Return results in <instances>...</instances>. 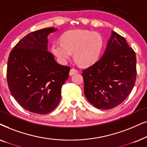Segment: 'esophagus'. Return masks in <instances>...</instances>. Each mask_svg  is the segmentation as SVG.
<instances>
[{
	"mask_svg": "<svg viewBox=\"0 0 147 147\" xmlns=\"http://www.w3.org/2000/svg\"><path fill=\"white\" fill-rule=\"evenodd\" d=\"M77 72H78V70L77 69H75V68H71V69L70 70L69 75L70 76H72V75H75V74L77 73Z\"/></svg>",
	"mask_w": 147,
	"mask_h": 147,
	"instance_id": "obj_1",
	"label": "esophagus"
}]
</instances>
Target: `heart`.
Here are the masks:
<instances>
[{
    "instance_id": "obj_1",
    "label": "heart",
    "mask_w": 147,
    "mask_h": 147,
    "mask_svg": "<svg viewBox=\"0 0 147 147\" xmlns=\"http://www.w3.org/2000/svg\"><path fill=\"white\" fill-rule=\"evenodd\" d=\"M103 41L99 33L75 29L66 32L61 42H54L52 52L61 63H66L74 53V58L81 66H88L98 60Z\"/></svg>"
}]
</instances>
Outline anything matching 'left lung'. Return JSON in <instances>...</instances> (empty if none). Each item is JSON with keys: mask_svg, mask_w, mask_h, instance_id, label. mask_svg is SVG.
<instances>
[{"mask_svg": "<svg viewBox=\"0 0 147 147\" xmlns=\"http://www.w3.org/2000/svg\"><path fill=\"white\" fill-rule=\"evenodd\" d=\"M136 54L126 40L111 31L103 56L84 70V93L98 109H109L122 103L134 87Z\"/></svg>", "mask_w": 147, "mask_h": 147, "instance_id": "left-lung-1", "label": "left lung"}]
</instances>
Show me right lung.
Instances as JSON below:
<instances>
[{"label":"right lung","mask_w":147,"mask_h":147,"mask_svg":"<svg viewBox=\"0 0 147 147\" xmlns=\"http://www.w3.org/2000/svg\"><path fill=\"white\" fill-rule=\"evenodd\" d=\"M57 29L48 27L28 34L15 45L8 59L11 95L25 109L38 114L56 108L69 76L70 67L57 63L48 51V36Z\"/></svg>","instance_id":"right-lung-1"}]
</instances>
